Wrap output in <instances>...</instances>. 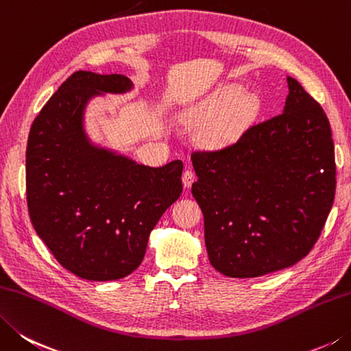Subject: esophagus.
Returning <instances> with one entry per match:
<instances>
[{"mask_svg":"<svg viewBox=\"0 0 351 351\" xmlns=\"http://www.w3.org/2000/svg\"><path fill=\"white\" fill-rule=\"evenodd\" d=\"M182 180H183L184 188H191V184H193V183L195 182V174H194V171H193V169H184Z\"/></svg>","mask_w":351,"mask_h":351,"instance_id":"34e87169","label":"esophagus"}]
</instances>
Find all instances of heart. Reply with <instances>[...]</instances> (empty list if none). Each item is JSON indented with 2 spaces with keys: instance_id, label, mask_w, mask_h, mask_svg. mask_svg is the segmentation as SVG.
<instances>
[{
  "instance_id": "heart-1",
  "label": "heart",
  "mask_w": 351,
  "mask_h": 351,
  "mask_svg": "<svg viewBox=\"0 0 351 351\" xmlns=\"http://www.w3.org/2000/svg\"><path fill=\"white\" fill-rule=\"evenodd\" d=\"M241 87L229 85L218 91L198 111V117L213 119L217 117L206 133V142L210 145H224L240 133L243 125L255 110V101L250 96H244Z\"/></svg>"
}]
</instances>
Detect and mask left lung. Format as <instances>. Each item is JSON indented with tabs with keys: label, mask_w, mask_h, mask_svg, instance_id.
Masks as SVG:
<instances>
[{
	"label": "left lung",
	"mask_w": 351,
	"mask_h": 351,
	"mask_svg": "<svg viewBox=\"0 0 351 351\" xmlns=\"http://www.w3.org/2000/svg\"><path fill=\"white\" fill-rule=\"evenodd\" d=\"M281 114L237 142L194 151L193 195L209 261L230 278H255L302 260L324 229L336 191L332 128L296 79Z\"/></svg>",
	"instance_id": "1"
}]
</instances>
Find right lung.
Here are the masks:
<instances>
[{
	"label": "right lung",
	"mask_w": 351,
	"mask_h": 351,
	"mask_svg": "<svg viewBox=\"0 0 351 351\" xmlns=\"http://www.w3.org/2000/svg\"><path fill=\"white\" fill-rule=\"evenodd\" d=\"M123 75L75 71L32 123L25 194L33 228L79 278L121 280L141 266L151 230L182 194V160L162 168L95 148L82 131L85 102L122 93Z\"/></svg>",
	"instance_id": "1"
}]
</instances>
